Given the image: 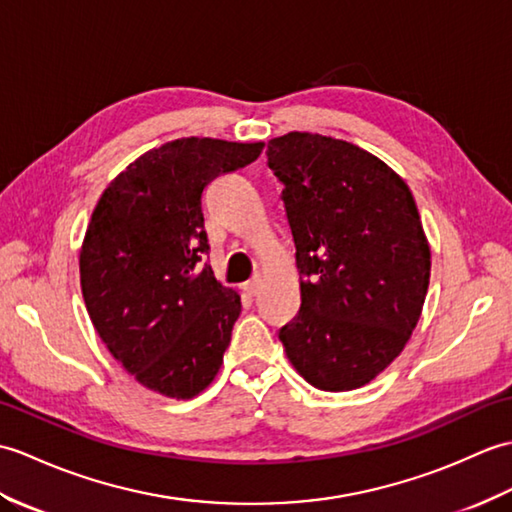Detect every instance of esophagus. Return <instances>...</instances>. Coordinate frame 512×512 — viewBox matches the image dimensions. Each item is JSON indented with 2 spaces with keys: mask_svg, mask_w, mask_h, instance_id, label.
Returning <instances> with one entry per match:
<instances>
[{
  "mask_svg": "<svg viewBox=\"0 0 512 512\" xmlns=\"http://www.w3.org/2000/svg\"><path fill=\"white\" fill-rule=\"evenodd\" d=\"M243 289L247 291V295H256V293L260 291V278H258V276H254L252 280L245 282V287H243Z\"/></svg>",
  "mask_w": 512,
  "mask_h": 512,
  "instance_id": "1",
  "label": "esophagus"
}]
</instances>
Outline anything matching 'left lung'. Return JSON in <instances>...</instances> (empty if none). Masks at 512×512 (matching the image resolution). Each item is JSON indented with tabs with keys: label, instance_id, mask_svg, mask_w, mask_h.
Returning a JSON list of instances; mask_svg holds the SVG:
<instances>
[{
	"label": "left lung",
	"instance_id": "obj_1",
	"mask_svg": "<svg viewBox=\"0 0 512 512\" xmlns=\"http://www.w3.org/2000/svg\"><path fill=\"white\" fill-rule=\"evenodd\" d=\"M267 164L285 186L302 298L280 342L313 388H361L401 355L425 304L431 252L412 190L320 133L274 138Z\"/></svg>",
	"mask_w": 512,
	"mask_h": 512
}]
</instances>
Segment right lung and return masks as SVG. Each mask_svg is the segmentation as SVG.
I'll use <instances>...</instances> for the list:
<instances>
[{"mask_svg": "<svg viewBox=\"0 0 512 512\" xmlns=\"http://www.w3.org/2000/svg\"><path fill=\"white\" fill-rule=\"evenodd\" d=\"M263 146L166 142L111 181L87 225L81 289L96 333L135 381L168 399L208 388L241 315L238 293L199 265L210 249L203 190Z\"/></svg>", "mask_w": 512, "mask_h": 512, "instance_id": "right-lung-1", "label": "right lung"}]
</instances>
